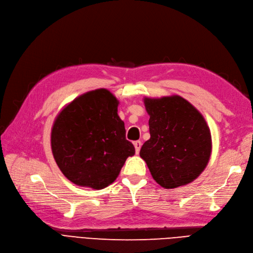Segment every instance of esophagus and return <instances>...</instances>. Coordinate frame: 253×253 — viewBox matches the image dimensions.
<instances>
[{"label": "esophagus", "instance_id": "obj_1", "mask_svg": "<svg viewBox=\"0 0 253 253\" xmlns=\"http://www.w3.org/2000/svg\"><path fill=\"white\" fill-rule=\"evenodd\" d=\"M141 146H142L141 141H136V142H134V148H135V152H136V154H138V152H140Z\"/></svg>", "mask_w": 253, "mask_h": 253}]
</instances>
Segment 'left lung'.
I'll return each instance as SVG.
<instances>
[{"label": "left lung", "instance_id": "8db88e82", "mask_svg": "<svg viewBox=\"0 0 253 253\" xmlns=\"http://www.w3.org/2000/svg\"><path fill=\"white\" fill-rule=\"evenodd\" d=\"M150 138L140 151L152 177L164 188H176L195 180L211 153L206 121L183 97L145 99Z\"/></svg>", "mask_w": 253, "mask_h": 253}]
</instances>
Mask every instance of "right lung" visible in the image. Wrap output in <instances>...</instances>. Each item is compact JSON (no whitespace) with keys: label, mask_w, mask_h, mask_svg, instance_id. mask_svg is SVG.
I'll return each mask as SVG.
<instances>
[{"label":"right lung","mask_w":253,"mask_h":253,"mask_svg":"<svg viewBox=\"0 0 253 253\" xmlns=\"http://www.w3.org/2000/svg\"><path fill=\"white\" fill-rule=\"evenodd\" d=\"M119 102L97 89L72 101L56 118L51 148L59 168L69 181L102 189L115 182L128 157L135 153L126 140Z\"/></svg>","instance_id":"1"}]
</instances>
